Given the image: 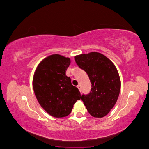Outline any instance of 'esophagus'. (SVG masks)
I'll use <instances>...</instances> for the list:
<instances>
[{"label": "esophagus", "mask_w": 149, "mask_h": 149, "mask_svg": "<svg viewBox=\"0 0 149 149\" xmlns=\"http://www.w3.org/2000/svg\"><path fill=\"white\" fill-rule=\"evenodd\" d=\"M77 88L79 89V91H81V86L79 84V85H78L77 86Z\"/></svg>", "instance_id": "esophagus-1"}]
</instances>
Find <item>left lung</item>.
Listing matches in <instances>:
<instances>
[{"mask_svg": "<svg viewBox=\"0 0 149 149\" xmlns=\"http://www.w3.org/2000/svg\"><path fill=\"white\" fill-rule=\"evenodd\" d=\"M76 63L89 76L91 91L81 100L89 113L102 118L109 113L118 100L120 89L118 71L109 59L97 52L76 56Z\"/></svg>", "mask_w": 149, "mask_h": 149, "instance_id": "1", "label": "left lung"}]
</instances>
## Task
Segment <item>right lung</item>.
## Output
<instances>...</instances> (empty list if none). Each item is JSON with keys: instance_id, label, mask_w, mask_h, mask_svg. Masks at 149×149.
<instances>
[{"instance_id": "right-lung-1", "label": "right lung", "mask_w": 149, "mask_h": 149, "mask_svg": "<svg viewBox=\"0 0 149 149\" xmlns=\"http://www.w3.org/2000/svg\"><path fill=\"white\" fill-rule=\"evenodd\" d=\"M70 65L69 58L52 55L40 63L33 75L36 97L47 113L55 118L68 116L76 101L81 99L79 89L66 75Z\"/></svg>"}]
</instances>
